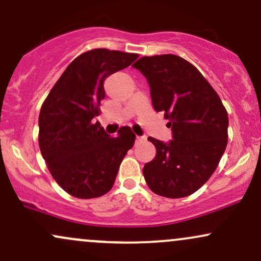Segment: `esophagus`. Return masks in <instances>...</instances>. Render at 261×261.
Listing matches in <instances>:
<instances>
[{"instance_id": "esophagus-1", "label": "esophagus", "mask_w": 261, "mask_h": 261, "mask_svg": "<svg viewBox=\"0 0 261 261\" xmlns=\"http://www.w3.org/2000/svg\"><path fill=\"white\" fill-rule=\"evenodd\" d=\"M146 140H147L146 136H136V142H143V141Z\"/></svg>"}]
</instances>
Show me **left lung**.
I'll return each mask as SVG.
<instances>
[{
	"label": "left lung",
	"mask_w": 261,
	"mask_h": 261,
	"mask_svg": "<svg viewBox=\"0 0 261 261\" xmlns=\"http://www.w3.org/2000/svg\"><path fill=\"white\" fill-rule=\"evenodd\" d=\"M133 67L148 81L153 108L164 113L172 131L169 142L148 137L156 154L144 165V180L159 196H190L209 180L224 154L227 112L198 69L178 56L142 57Z\"/></svg>",
	"instance_id": "left-lung-1"
}]
</instances>
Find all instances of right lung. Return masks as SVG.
I'll return each instance as SVG.
<instances>
[{
  "label": "right lung",
  "instance_id": "obj_1",
  "mask_svg": "<svg viewBox=\"0 0 261 261\" xmlns=\"http://www.w3.org/2000/svg\"><path fill=\"white\" fill-rule=\"evenodd\" d=\"M139 58L135 53L97 48L75 58L48 93L39 115V144L53 178L83 199L111 191L119 166L133 148L130 127L112 137L93 119L105 98V80Z\"/></svg>",
  "mask_w": 261,
  "mask_h": 261
}]
</instances>
